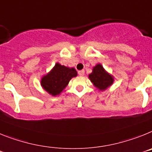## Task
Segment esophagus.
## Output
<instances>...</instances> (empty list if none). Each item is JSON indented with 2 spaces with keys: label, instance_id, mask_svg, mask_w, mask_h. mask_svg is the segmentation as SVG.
Segmentation results:
<instances>
[{
  "label": "esophagus",
  "instance_id": "1",
  "mask_svg": "<svg viewBox=\"0 0 152 152\" xmlns=\"http://www.w3.org/2000/svg\"><path fill=\"white\" fill-rule=\"evenodd\" d=\"M78 74L80 75V76H84V75H85V71H84L83 69V70L78 71Z\"/></svg>",
  "mask_w": 152,
  "mask_h": 152
}]
</instances>
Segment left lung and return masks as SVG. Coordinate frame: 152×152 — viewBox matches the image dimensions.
<instances>
[{"label":"left lung","instance_id":"8db88e82","mask_svg":"<svg viewBox=\"0 0 152 152\" xmlns=\"http://www.w3.org/2000/svg\"><path fill=\"white\" fill-rule=\"evenodd\" d=\"M89 80L96 87L100 90H105L113 83L112 76L105 72L103 67L97 64L92 69V72L89 76Z\"/></svg>","mask_w":152,"mask_h":152}]
</instances>
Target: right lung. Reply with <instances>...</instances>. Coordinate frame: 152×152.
Returning a JSON list of instances; mask_svg holds the SVG:
<instances>
[{"label":"right lung","instance_id":"obj_1","mask_svg":"<svg viewBox=\"0 0 152 152\" xmlns=\"http://www.w3.org/2000/svg\"><path fill=\"white\" fill-rule=\"evenodd\" d=\"M77 76L74 68H68L56 63L54 68L41 80L43 89L52 96L59 95L72 77Z\"/></svg>","mask_w":152,"mask_h":152}]
</instances>
